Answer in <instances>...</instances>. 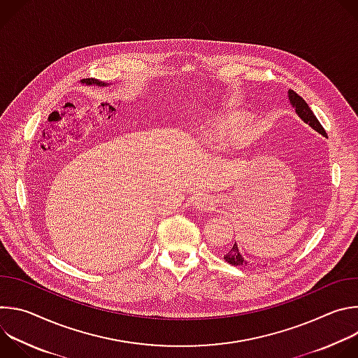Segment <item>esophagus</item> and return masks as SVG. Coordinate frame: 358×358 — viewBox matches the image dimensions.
Instances as JSON below:
<instances>
[{
    "label": "esophagus",
    "mask_w": 358,
    "mask_h": 358,
    "mask_svg": "<svg viewBox=\"0 0 358 358\" xmlns=\"http://www.w3.org/2000/svg\"><path fill=\"white\" fill-rule=\"evenodd\" d=\"M214 206H215V201L213 199V198H210V196H202V198H199V201L196 202V207L198 208H201V210H213L214 208Z\"/></svg>",
    "instance_id": "obj_1"
}]
</instances>
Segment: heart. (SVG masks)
<instances>
[{
    "instance_id": "heart-1",
    "label": "heart",
    "mask_w": 358,
    "mask_h": 358,
    "mask_svg": "<svg viewBox=\"0 0 358 358\" xmlns=\"http://www.w3.org/2000/svg\"><path fill=\"white\" fill-rule=\"evenodd\" d=\"M238 123H239V120H238V119H235V120H234L231 124H234V126H235V124H238Z\"/></svg>"
}]
</instances>
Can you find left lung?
Segmentation results:
<instances>
[{"instance_id": "obj_1", "label": "left lung", "mask_w": 358, "mask_h": 358, "mask_svg": "<svg viewBox=\"0 0 358 358\" xmlns=\"http://www.w3.org/2000/svg\"><path fill=\"white\" fill-rule=\"evenodd\" d=\"M289 99H290V103L293 105L296 113L301 117V120H304L309 126H312L315 130H317L320 134L326 136V130L323 129V126L320 124V122L317 120V117L315 116V113L310 110L309 105L306 103V100L299 96L294 90H289ZM224 259L234 266H245L246 261H243L242 255L239 253V249L236 246V243H234V246L224 255Z\"/></svg>"}]
</instances>
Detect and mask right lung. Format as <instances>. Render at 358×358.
Returning <instances> with one entry per match:
<instances>
[{
	"mask_svg": "<svg viewBox=\"0 0 358 358\" xmlns=\"http://www.w3.org/2000/svg\"><path fill=\"white\" fill-rule=\"evenodd\" d=\"M83 82H86V83H89V85H101V86H106V83H101V82H99V80H96V79H92V78H87L86 80H83Z\"/></svg>",
	"mask_w": 358,
	"mask_h": 358,
	"instance_id": "add662e5",
	"label": "right lung"
}]
</instances>
